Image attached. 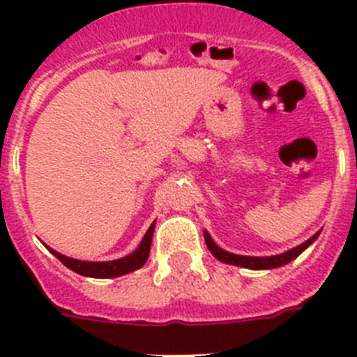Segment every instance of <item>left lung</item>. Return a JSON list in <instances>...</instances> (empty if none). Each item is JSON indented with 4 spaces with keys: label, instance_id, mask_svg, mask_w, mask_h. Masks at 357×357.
<instances>
[{
    "label": "left lung",
    "instance_id": "8db88e82",
    "mask_svg": "<svg viewBox=\"0 0 357 357\" xmlns=\"http://www.w3.org/2000/svg\"><path fill=\"white\" fill-rule=\"evenodd\" d=\"M318 234H320V232H317L313 238H309L307 241L302 243V245H298L296 248H291V250L284 252V254H280V255H272V257H248V255L230 254V252H225L218 247L216 243L213 241V238H211L207 232H204V238H206L207 248L213 252V255L216 257V259L223 261V263H227V264H236V266L250 268V270H268V268L282 266V264H286V263H289V261L295 259L296 255L302 254V252H304L305 248H307L309 245L314 241V239H317Z\"/></svg>",
    "mask_w": 357,
    "mask_h": 357
}]
</instances>
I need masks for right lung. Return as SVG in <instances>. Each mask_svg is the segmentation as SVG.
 Listing matches in <instances>:
<instances>
[{
    "instance_id": "1",
    "label": "right lung",
    "mask_w": 357,
    "mask_h": 357,
    "mask_svg": "<svg viewBox=\"0 0 357 357\" xmlns=\"http://www.w3.org/2000/svg\"><path fill=\"white\" fill-rule=\"evenodd\" d=\"M153 227L155 223H151L150 229L146 230L143 241H141L139 248L134 252V254L123 257V259L116 261H107V263H89V261H78L71 259V257H66V255L59 254V252L52 250L48 247V250L55 255L56 259L61 261L64 266H68L73 272L80 273L85 277H96V279H109V277H119L125 275L128 272H134L137 268L143 266L148 259V254H150V245H151V236H153Z\"/></svg>"
}]
</instances>
